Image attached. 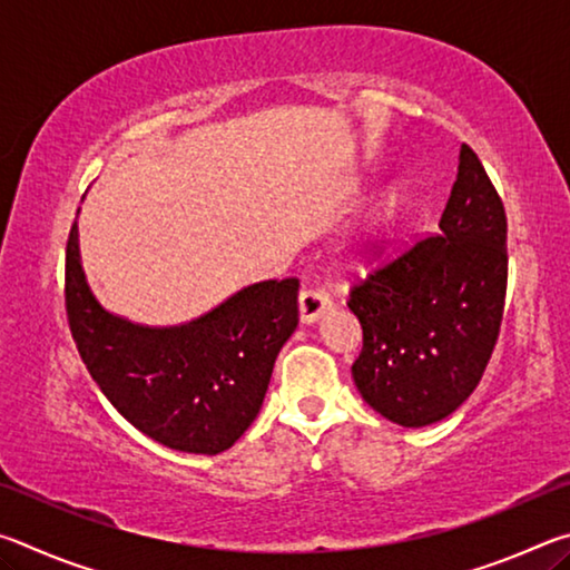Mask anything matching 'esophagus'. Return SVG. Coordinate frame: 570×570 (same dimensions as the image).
<instances>
[{"instance_id":"34e87169","label":"esophagus","mask_w":570,"mask_h":570,"mask_svg":"<svg viewBox=\"0 0 570 570\" xmlns=\"http://www.w3.org/2000/svg\"><path fill=\"white\" fill-rule=\"evenodd\" d=\"M332 306V298L324 292H314V288H304L298 294V320L304 324H314L320 322V316Z\"/></svg>"}]
</instances>
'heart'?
I'll list each match as a JSON object with an SVG mask.
<instances>
[{"label":"heart","instance_id":"b5f03b06","mask_svg":"<svg viewBox=\"0 0 570 570\" xmlns=\"http://www.w3.org/2000/svg\"><path fill=\"white\" fill-rule=\"evenodd\" d=\"M400 206V193L390 190L384 200L380 204V214H377V224H387V220L394 216V210Z\"/></svg>","mask_w":570,"mask_h":570}]
</instances>
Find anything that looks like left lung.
<instances>
[{
    "label": "left lung",
    "instance_id": "8db88e82",
    "mask_svg": "<svg viewBox=\"0 0 570 570\" xmlns=\"http://www.w3.org/2000/svg\"><path fill=\"white\" fill-rule=\"evenodd\" d=\"M505 238L503 200L462 146L438 234L374 268L346 302L362 324L352 377L374 412L424 428L478 387L503 322Z\"/></svg>",
    "mask_w": 570,
    "mask_h": 570
}]
</instances>
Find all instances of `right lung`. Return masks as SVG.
<instances>
[{"instance_id":"1","label":"right lung","mask_w":570,"mask_h":570,"mask_svg":"<svg viewBox=\"0 0 570 570\" xmlns=\"http://www.w3.org/2000/svg\"><path fill=\"white\" fill-rule=\"evenodd\" d=\"M296 298L298 278H268L188 324H132L92 296L77 224L67 238L65 306L77 352L112 407L170 450L218 455L244 435L298 324Z\"/></svg>"}]
</instances>
